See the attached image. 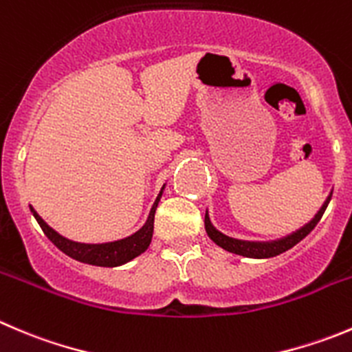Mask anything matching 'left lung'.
<instances>
[{
    "label": "left lung",
    "instance_id": "obj_1",
    "mask_svg": "<svg viewBox=\"0 0 352 352\" xmlns=\"http://www.w3.org/2000/svg\"><path fill=\"white\" fill-rule=\"evenodd\" d=\"M330 197L332 194H329V197L325 199V203L322 204V208L318 210V213L311 218L306 225H302L301 228H298L292 234L285 235V237L275 239V241H242V239H234L228 237V235L221 234L220 230L213 227L210 220V214L206 211V217H204V228H206V234L211 241L214 242L217 245H220L221 249L228 252H234V254L239 256H245V258H256V259H263V258H274V256L282 254V252L289 251L291 248H294L298 242H301L313 228L316 227L320 220H322L323 213H325L327 206L330 203Z\"/></svg>",
    "mask_w": 352,
    "mask_h": 352
}]
</instances>
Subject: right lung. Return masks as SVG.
Here are the masks:
<instances>
[{
  "instance_id": "obj_1",
  "label": "right lung",
  "mask_w": 352,
  "mask_h": 352,
  "mask_svg": "<svg viewBox=\"0 0 352 352\" xmlns=\"http://www.w3.org/2000/svg\"><path fill=\"white\" fill-rule=\"evenodd\" d=\"M163 189H165V186L160 190L158 197H156L155 204H153L151 211H149V217L148 220H146V223L142 225L135 234L129 235V237L125 239H120V241L103 242V244H85V242L70 241V239L58 234L54 228H51L50 225L37 214V211L34 210L32 206H30V211H32L34 218H36L37 223L41 225L44 234H46V237L67 256H70V258L77 259V261L80 263L96 265V267H120V265H125V263H129L131 259L142 254V252L149 248V244H151L153 228H155V213L156 208H158L160 197H162L163 194Z\"/></svg>"
}]
</instances>
